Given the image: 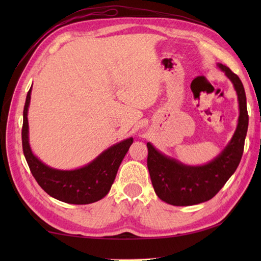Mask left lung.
Here are the masks:
<instances>
[{
	"label": "left lung",
	"mask_w": 261,
	"mask_h": 261,
	"mask_svg": "<svg viewBox=\"0 0 261 261\" xmlns=\"http://www.w3.org/2000/svg\"><path fill=\"white\" fill-rule=\"evenodd\" d=\"M218 66L233 84L240 110L237 130L222 152L208 164L187 166L147 143V165L153 190L162 201L175 206L195 205L214 197L234 173L242 157L249 123L246 92L238 75L222 64Z\"/></svg>",
	"instance_id": "8db88e82"
}]
</instances>
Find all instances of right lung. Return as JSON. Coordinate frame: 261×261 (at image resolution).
I'll list each match as a JSON object with an SVG mask.
<instances>
[{
    "label": "right lung",
    "instance_id": "obj_1",
    "mask_svg": "<svg viewBox=\"0 0 261 261\" xmlns=\"http://www.w3.org/2000/svg\"><path fill=\"white\" fill-rule=\"evenodd\" d=\"M31 88L27 94L23 109L22 148L32 176L48 195L58 201L80 205L102 199L110 192L122 160L134 142V138L110 147L82 168L59 170L49 167L32 153L29 145L28 108L30 104Z\"/></svg>",
    "mask_w": 261,
    "mask_h": 261
}]
</instances>
